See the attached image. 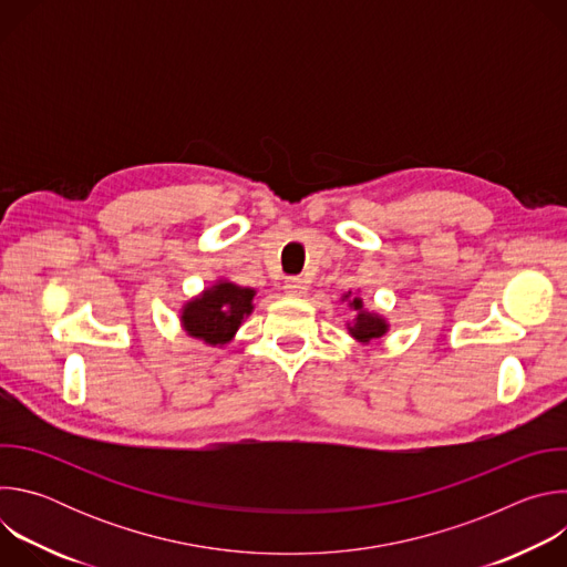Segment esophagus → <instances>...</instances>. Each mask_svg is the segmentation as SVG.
Returning <instances> with one entry per match:
<instances>
[{
  "label": "esophagus",
  "instance_id": "34e87169",
  "mask_svg": "<svg viewBox=\"0 0 567 567\" xmlns=\"http://www.w3.org/2000/svg\"><path fill=\"white\" fill-rule=\"evenodd\" d=\"M285 291L289 296H305L307 293V280L298 278V276H291L285 280Z\"/></svg>",
  "mask_w": 567,
  "mask_h": 567
}]
</instances>
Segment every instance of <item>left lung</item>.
Segmentation results:
<instances>
[{
    "label": "left lung",
    "mask_w": 567,
    "mask_h": 567,
    "mask_svg": "<svg viewBox=\"0 0 567 567\" xmlns=\"http://www.w3.org/2000/svg\"><path fill=\"white\" fill-rule=\"evenodd\" d=\"M348 298V296H346ZM350 305L357 309V318H354V326L350 328V334L357 339V341H372V339H379L385 334L388 326L379 318V316H372L368 311H363V305L359 298L350 300Z\"/></svg>",
    "instance_id": "left-lung-1"
}]
</instances>
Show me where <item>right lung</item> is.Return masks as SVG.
<instances>
[{
	"label": "right lung",
	"instance_id": "add662e5",
	"mask_svg": "<svg viewBox=\"0 0 567 567\" xmlns=\"http://www.w3.org/2000/svg\"><path fill=\"white\" fill-rule=\"evenodd\" d=\"M254 296L256 291L249 287L219 282L186 305L182 316L184 328L195 339L224 346L233 339L245 316L251 313Z\"/></svg>",
	"mask_w": 567,
	"mask_h": 567
}]
</instances>
